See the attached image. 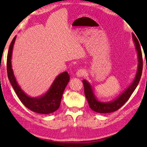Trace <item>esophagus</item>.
Here are the masks:
<instances>
[{
  "label": "esophagus",
  "mask_w": 147,
  "mask_h": 147,
  "mask_svg": "<svg viewBox=\"0 0 147 147\" xmlns=\"http://www.w3.org/2000/svg\"><path fill=\"white\" fill-rule=\"evenodd\" d=\"M84 74H85V71H84V69H80L77 71V72L76 73V75L78 77H82L84 75Z\"/></svg>",
  "instance_id": "esophagus-1"
}]
</instances>
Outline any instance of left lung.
Listing matches in <instances>:
<instances>
[{"label": "left lung", "instance_id": "obj_1", "mask_svg": "<svg viewBox=\"0 0 147 147\" xmlns=\"http://www.w3.org/2000/svg\"><path fill=\"white\" fill-rule=\"evenodd\" d=\"M132 40L135 45L137 54H138V69H137L135 78L133 80L132 82L124 89V91L119 94L117 97L109 102L99 100L94 94V88L91 86V84L86 80H82L84 86V93H85L86 97L88 100L89 106L92 110L95 112L108 113L117 111L126 102V101L130 97L131 94L133 93V92L138 86L141 79L143 70L142 53H141V49L138 39L134 34H132Z\"/></svg>", "mask_w": 147, "mask_h": 147}]
</instances>
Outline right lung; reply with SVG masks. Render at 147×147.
I'll return each instance as SVG.
<instances>
[{
	"instance_id": "obj_1",
	"label": "right lung",
	"mask_w": 147,
	"mask_h": 147,
	"mask_svg": "<svg viewBox=\"0 0 147 147\" xmlns=\"http://www.w3.org/2000/svg\"><path fill=\"white\" fill-rule=\"evenodd\" d=\"M16 39V36L14 37L10 44L7 57L8 77L15 92L21 102L32 111L41 114H49L54 112L59 108L62 95L70 80V76L67 72L65 71L56 77L45 93L38 97H32L28 96L19 85L12 69V51Z\"/></svg>"
}]
</instances>
